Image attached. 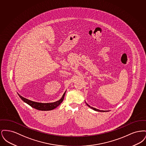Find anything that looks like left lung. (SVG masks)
<instances>
[{"instance_id": "obj_1", "label": "left lung", "mask_w": 146, "mask_h": 146, "mask_svg": "<svg viewBox=\"0 0 146 146\" xmlns=\"http://www.w3.org/2000/svg\"><path fill=\"white\" fill-rule=\"evenodd\" d=\"M85 103H86V102H85ZM86 105H87V106H88L89 107H90V108H91L92 110H94V111H100V112L109 111H102V110H98V109H96V108H94V107H91V106H90L89 104H87V103H86Z\"/></svg>"}]
</instances>
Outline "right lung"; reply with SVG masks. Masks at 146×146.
Segmentation results:
<instances>
[{
	"mask_svg": "<svg viewBox=\"0 0 146 146\" xmlns=\"http://www.w3.org/2000/svg\"><path fill=\"white\" fill-rule=\"evenodd\" d=\"M66 92V91L64 92L62 96L58 101H57L54 102H51V103H41V102H35V101H31V100L27 99L25 97H22L19 94H18V92H17V94L23 102H25L27 104L29 105L32 107L34 108L36 110H39V111H46L52 110L61 104L62 103L63 99H64V97Z\"/></svg>",
	"mask_w": 146,
	"mask_h": 146,
	"instance_id": "right-lung-1",
	"label": "right lung"
}]
</instances>
